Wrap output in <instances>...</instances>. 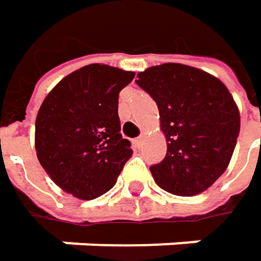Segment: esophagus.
<instances>
[{
  "instance_id": "esophagus-1",
  "label": "esophagus",
  "mask_w": 261,
  "mask_h": 261,
  "mask_svg": "<svg viewBox=\"0 0 261 261\" xmlns=\"http://www.w3.org/2000/svg\"><path fill=\"white\" fill-rule=\"evenodd\" d=\"M142 142H144V137L141 135L138 138H135L134 140V145H135V148H141L142 147Z\"/></svg>"
}]
</instances>
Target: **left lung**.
<instances>
[{
    "label": "left lung",
    "mask_w": 261,
    "mask_h": 261,
    "mask_svg": "<svg viewBox=\"0 0 261 261\" xmlns=\"http://www.w3.org/2000/svg\"><path fill=\"white\" fill-rule=\"evenodd\" d=\"M137 84L158 103L166 156L150 166L159 187L195 196L223 175L232 159L241 116L217 77L182 64H163L138 74Z\"/></svg>",
    "instance_id": "obj_1"
}]
</instances>
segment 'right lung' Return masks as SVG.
Returning <instances> with one entry per match:
<instances>
[{
    "label": "right lung",
    "mask_w": 261,
    "mask_h": 261,
    "mask_svg": "<svg viewBox=\"0 0 261 261\" xmlns=\"http://www.w3.org/2000/svg\"><path fill=\"white\" fill-rule=\"evenodd\" d=\"M135 77L110 65H86L56 84L35 120L37 158L74 197L92 200L114 187L132 156L120 134L119 93Z\"/></svg>",
    "instance_id": "right-lung-1"
}]
</instances>
